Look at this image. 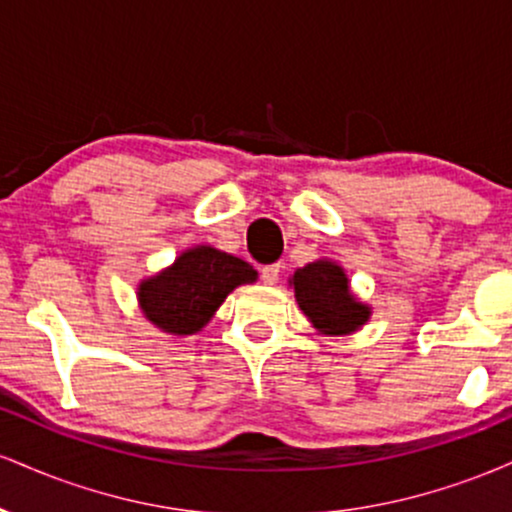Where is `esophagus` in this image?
Returning <instances> with one entry per match:
<instances>
[{"instance_id":"esophagus-1","label":"esophagus","mask_w":512,"mask_h":512,"mask_svg":"<svg viewBox=\"0 0 512 512\" xmlns=\"http://www.w3.org/2000/svg\"><path fill=\"white\" fill-rule=\"evenodd\" d=\"M279 272H281L279 264H267V267H262V281L267 286H274L276 281H279Z\"/></svg>"}]
</instances>
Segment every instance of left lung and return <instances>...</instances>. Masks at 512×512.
Listing matches in <instances>:
<instances>
[{
  "mask_svg": "<svg viewBox=\"0 0 512 512\" xmlns=\"http://www.w3.org/2000/svg\"><path fill=\"white\" fill-rule=\"evenodd\" d=\"M298 308L308 317L317 334L344 337L354 334L373 315V308L351 291L344 267L330 257L308 262L289 279Z\"/></svg>",
  "mask_w": 512,
  "mask_h": 512,
  "instance_id": "1",
  "label": "left lung"
}]
</instances>
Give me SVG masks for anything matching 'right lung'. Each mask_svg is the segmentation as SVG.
<instances>
[{
  "label": "right lung",
  "mask_w": 512,
  "mask_h": 512,
  "mask_svg": "<svg viewBox=\"0 0 512 512\" xmlns=\"http://www.w3.org/2000/svg\"><path fill=\"white\" fill-rule=\"evenodd\" d=\"M252 264L214 245L182 250L170 267L137 286V301L146 320L173 337L202 332L233 289L255 284Z\"/></svg>",
  "instance_id": "obj_1"
}]
</instances>
